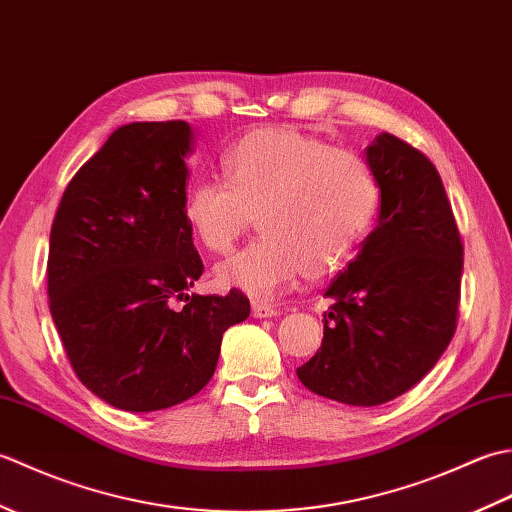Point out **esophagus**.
I'll list each match as a JSON object with an SVG mask.
<instances>
[{"instance_id": "esophagus-1", "label": "esophagus", "mask_w": 512, "mask_h": 512, "mask_svg": "<svg viewBox=\"0 0 512 512\" xmlns=\"http://www.w3.org/2000/svg\"><path fill=\"white\" fill-rule=\"evenodd\" d=\"M281 310L277 306H270V303L264 301H253V314L257 319H264V317H277Z\"/></svg>"}]
</instances>
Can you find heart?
Returning a JSON list of instances; mask_svg holds the SVG:
<instances>
[{
	"mask_svg": "<svg viewBox=\"0 0 512 512\" xmlns=\"http://www.w3.org/2000/svg\"><path fill=\"white\" fill-rule=\"evenodd\" d=\"M224 180L193 182L184 220L224 255L255 222L264 235L217 268L222 284L273 297L308 273L321 279L350 262L378 209L372 165L292 127H259L224 151Z\"/></svg>",
	"mask_w": 512,
	"mask_h": 512,
	"instance_id": "heart-1",
	"label": "heart"
}]
</instances>
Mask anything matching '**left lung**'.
<instances>
[{
	"instance_id": "obj_1",
	"label": "left lung",
	"mask_w": 512,
	"mask_h": 512,
	"mask_svg": "<svg viewBox=\"0 0 512 512\" xmlns=\"http://www.w3.org/2000/svg\"><path fill=\"white\" fill-rule=\"evenodd\" d=\"M378 224L325 297L323 341L297 369L314 394L374 407L405 394L438 363L458 328L464 246L438 169L405 140L367 147Z\"/></svg>"
}]
</instances>
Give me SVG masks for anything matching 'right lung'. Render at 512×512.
Returning a JSON list of instances; mask_svg holds the SVG:
<instances>
[{
    "label": "right lung",
    "mask_w": 512,
    "mask_h": 512,
    "mask_svg": "<svg viewBox=\"0 0 512 512\" xmlns=\"http://www.w3.org/2000/svg\"><path fill=\"white\" fill-rule=\"evenodd\" d=\"M191 143L184 121L118 127L74 173L52 222V321L74 374L116 409L158 411L198 394L222 334L250 314L237 288L187 292L204 270L184 220Z\"/></svg>",
    "instance_id": "add662e5"
}]
</instances>
